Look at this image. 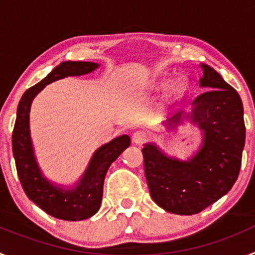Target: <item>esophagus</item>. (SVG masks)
<instances>
[{"label":"esophagus","instance_id":"obj_1","mask_svg":"<svg viewBox=\"0 0 255 255\" xmlns=\"http://www.w3.org/2000/svg\"><path fill=\"white\" fill-rule=\"evenodd\" d=\"M149 139L148 136V132L143 131V130H138V131H135L134 135H132V141L135 144H143Z\"/></svg>","mask_w":255,"mask_h":255}]
</instances>
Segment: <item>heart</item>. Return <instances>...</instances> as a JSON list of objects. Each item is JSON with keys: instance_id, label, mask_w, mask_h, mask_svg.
Masks as SVG:
<instances>
[{"instance_id": "b5f03b06", "label": "heart", "mask_w": 255, "mask_h": 255, "mask_svg": "<svg viewBox=\"0 0 255 255\" xmlns=\"http://www.w3.org/2000/svg\"><path fill=\"white\" fill-rule=\"evenodd\" d=\"M186 85L188 84H186L185 80H179V82L175 84V87H173V91H175V93H177V94L184 93L186 89Z\"/></svg>"}]
</instances>
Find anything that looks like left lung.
Segmentation results:
<instances>
[{
    "mask_svg": "<svg viewBox=\"0 0 255 255\" xmlns=\"http://www.w3.org/2000/svg\"><path fill=\"white\" fill-rule=\"evenodd\" d=\"M204 91L193 101L191 121L203 131V143L189 161L164 154L154 144L141 149L144 171L152 199L175 215H195L217 202L233 188L242 167L245 144L244 108L240 96L222 76L200 64ZM182 120L177 112L167 120L176 128Z\"/></svg>",
    "mask_w": 255,
    "mask_h": 255,
    "instance_id": "obj_1",
    "label": "left lung"
}]
</instances>
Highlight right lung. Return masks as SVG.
Returning <instances> with one entry per match:
<instances>
[{"instance_id": "obj_1", "label": "right lung", "mask_w": 255, "mask_h": 255, "mask_svg": "<svg viewBox=\"0 0 255 255\" xmlns=\"http://www.w3.org/2000/svg\"><path fill=\"white\" fill-rule=\"evenodd\" d=\"M100 66L96 62L65 61L34 87L22 94L17 106L16 121L12 131V153L17 176L31 202L49 216L65 221H80L96 215L101 207L103 182L108 167L130 145L128 135L112 139L94 152L82 179L71 189L56 186L42 175L35 159L29 129V114L34 97L47 84L66 76L84 75Z\"/></svg>"}]
</instances>
